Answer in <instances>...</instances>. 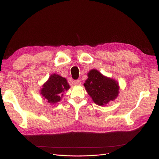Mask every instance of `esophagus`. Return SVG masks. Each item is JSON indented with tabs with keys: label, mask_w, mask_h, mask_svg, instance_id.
I'll return each mask as SVG.
<instances>
[{
	"label": "esophagus",
	"mask_w": 159,
	"mask_h": 159,
	"mask_svg": "<svg viewBox=\"0 0 159 159\" xmlns=\"http://www.w3.org/2000/svg\"><path fill=\"white\" fill-rule=\"evenodd\" d=\"M74 84L76 85H80L81 84V81L80 80H74Z\"/></svg>",
	"instance_id": "esophagus-1"
}]
</instances>
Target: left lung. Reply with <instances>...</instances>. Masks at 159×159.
I'll use <instances>...</instances> for the list:
<instances>
[{
  "mask_svg": "<svg viewBox=\"0 0 159 159\" xmlns=\"http://www.w3.org/2000/svg\"><path fill=\"white\" fill-rule=\"evenodd\" d=\"M84 86L93 102L99 105L115 99L119 93V85L114 80L106 78L96 70L88 73Z\"/></svg>",
  "mask_w": 159,
  "mask_h": 159,
  "instance_id": "1",
  "label": "left lung"
}]
</instances>
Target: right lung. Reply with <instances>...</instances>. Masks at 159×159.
I'll return each instance as SVG.
<instances>
[{
	"label": "right lung",
	"mask_w": 159,
	"mask_h": 159,
	"mask_svg": "<svg viewBox=\"0 0 159 159\" xmlns=\"http://www.w3.org/2000/svg\"><path fill=\"white\" fill-rule=\"evenodd\" d=\"M70 88L66 79L57 74L52 75L47 82L43 85L41 94L48 102L55 103L60 101L64 91Z\"/></svg>",
	"instance_id": "1"
}]
</instances>
